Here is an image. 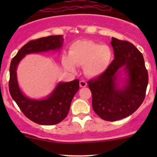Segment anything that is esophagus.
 Here are the masks:
<instances>
[{"instance_id": "esophagus-1", "label": "esophagus", "mask_w": 157, "mask_h": 157, "mask_svg": "<svg viewBox=\"0 0 157 157\" xmlns=\"http://www.w3.org/2000/svg\"><path fill=\"white\" fill-rule=\"evenodd\" d=\"M87 86V82L85 80H80V87H86Z\"/></svg>"}]
</instances>
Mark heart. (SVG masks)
<instances>
[{"mask_svg":"<svg viewBox=\"0 0 157 157\" xmlns=\"http://www.w3.org/2000/svg\"><path fill=\"white\" fill-rule=\"evenodd\" d=\"M113 51L107 45L90 40H79L71 45L68 56L63 58V64L67 69L75 71L76 66H84V71L89 77L103 74L111 64Z\"/></svg>","mask_w":157,"mask_h":157,"instance_id":"heart-1","label":"heart"}]
</instances>
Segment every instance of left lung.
<instances>
[{
    "label": "left lung",
    "mask_w": 157,
    "mask_h": 157,
    "mask_svg": "<svg viewBox=\"0 0 157 157\" xmlns=\"http://www.w3.org/2000/svg\"><path fill=\"white\" fill-rule=\"evenodd\" d=\"M114 59L100 76L88 81L94 112L106 121H117L132 114L145 97L148 75L142 53L131 43L115 37L111 42ZM127 78L122 88L117 83L121 68Z\"/></svg>",
    "instance_id": "left-lung-1"
}]
</instances>
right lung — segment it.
I'll return each instance as SVG.
<instances>
[{"mask_svg": "<svg viewBox=\"0 0 157 157\" xmlns=\"http://www.w3.org/2000/svg\"><path fill=\"white\" fill-rule=\"evenodd\" d=\"M62 35H51L32 40L19 50L11 61L9 89L12 99L27 118L40 125L59 123L67 117L74 96L79 90V80L60 82L48 97L33 100L25 96L20 89L17 80V66L25 55L31 53L58 50L62 47Z\"/></svg>", "mask_w": 157, "mask_h": 157, "instance_id": "1", "label": "right lung"}]
</instances>
